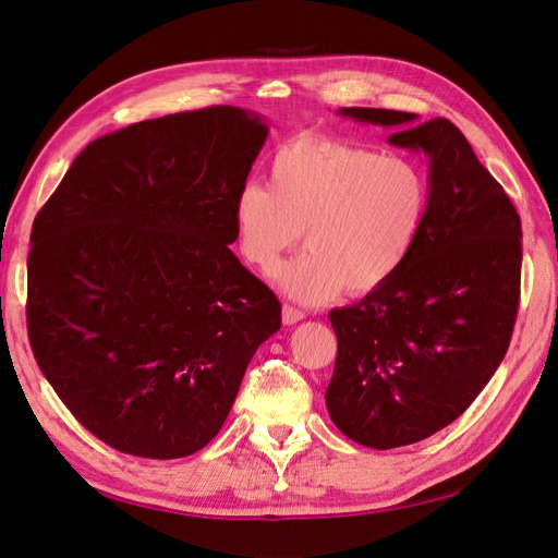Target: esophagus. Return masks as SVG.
<instances>
[{
    "mask_svg": "<svg viewBox=\"0 0 558 558\" xmlns=\"http://www.w3.org/2000/svg\"><path fill=\"white\" fill-rule=\"evenodd\" d=\"M283 324L286 326H293V324H298V320H302L305 318V314H302L300 310H295V307H291V305H283Z\"/></svg>",
    "mask_w": 558,
    "mask_h": 558,
    "instance_id": "esophagus-1",
    "label": "esophagus"
}]
</instances>
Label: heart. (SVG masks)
Here are the masks:
<instances>
[{
    "label": "heart",
    "instance_id": "b5f03b06",
    "mask_svg": "<svg viewBox=\"0 0 558 558\" xmlns=\"http://www.w3.org/2000/svg\"><path fill=\"white\" fill-rule=\"evenodd\" d=\"M428 179L400 156L326 134L277 148L269 185L246 183L232 202L242 258L269 275L305 232L310 251L275 275L279 289L320 305L342 289L369 293L393 279L424 228Z\"/></svg>",
    "mask_w": 558,
    "mask_h": 558
}]
</instances>
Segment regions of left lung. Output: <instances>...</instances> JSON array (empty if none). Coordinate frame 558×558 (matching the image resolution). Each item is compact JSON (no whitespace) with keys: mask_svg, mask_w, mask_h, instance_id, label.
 Here are the masks:
<instances>
[{"mask_svg":"<svg viewBox=\"0 0 558 558\" xmlns=\"http://www.w3.org/2000/svg\"><path fill=\"white\" fill-rule=\"evenodd\" d=\"M393 130L388 144L428 158V211L410 258L381 289L332 310V424L369 449L426 440L494 377L519 310L521 221L463 132L447 118L347 107Z\"/></svg>","mask_w":558,"mask_h":558,"instance_id":"8db88e82","label":"left lung"}]
</instances>
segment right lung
Listing matches in <instances>:
<instances>
[{
	"label": "right lung",
	"instance_id": "add662e5",
	"mask_svg": "<svg viewBox=\"0 0 558 558\" xmlns=\"http://www.w3.org/2000/svg\"><path fill=\"white\" fill-rule=\"evenodd\" d=\"M269 125L240 107L132 123L81 150L32 226L27 332L81 426L144 459L209 445L281 305L230 251Z\"/></svg>",
	"mask_w": 558,
	"mask_h": 558
}]
</instances>
